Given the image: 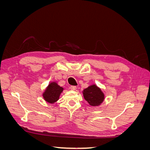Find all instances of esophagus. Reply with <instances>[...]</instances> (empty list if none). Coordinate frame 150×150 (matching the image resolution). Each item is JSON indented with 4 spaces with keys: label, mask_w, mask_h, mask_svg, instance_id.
I'll use <instances>...</instances> for the list:
<instances>
[{
    "label": "esophagus",
    "mask_w": 150,
    "mask_h": 150,
    "mask_svg": "<svg viewBox=\"0 0 150 150\" xmlns=\"http://www.w3.org/2000/svg\"><path fill=\"white\" fill-rule=\"evenodd\" d=\"M70 89H71V90H72V91H75V90H76L77 87H76V86H70Z\"/></svg>",
    "instance_id": "34e87169"
}]
</instances>
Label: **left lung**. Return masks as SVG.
<instances>
[{
    "mask_svg": "<svg viewBox=\"0 0 150 150\" xmlns=\"http://www.w3.org/2000/svg\"><path fill=\"white\" fill-rule=\"evenodd\" d=\"M84 98L91 106H98L104 100V94L96 85L91 86L83 91Z\"/></svg>",
    "mask_w": 150,
    "mask_h": 150,
    "instance_id": "obj_1",
    "label": "left lung"
}]
</instances>
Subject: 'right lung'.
Wrapping results in <instances>:
<instances>
[{"mask_svg":"<svg viewBox=\"0 0 150 150\" xmlns=\"http://www.w3.org/2000/svg\"><path fill=\"white\" fill-rule=\"evenodd\" d=\"M63 88L58 86L57 83H51L43 94V97L45 100L50 103H54L59 99V95L62 91Z\"/></svg>","mask_w":150,"mask_h":150,"instance_id":"obj_1","label":"right lung"}]
</instances>
